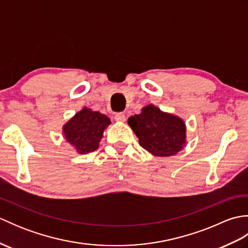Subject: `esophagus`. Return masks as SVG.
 <instances>
[{
  "instance_id": "obj_1",
  "label": "esophagus",
  "mask_w": 248,
  "mask_h": 248,
  "mask_svg": "<svg viewBox=\"0 0 248 248\" xmlns=\"http://www.w3.org/2000/svg\"><path fill=\"white\" fill-rule=\"evenodd\" d=\"M115 120L119 121V123H124L125 120V115L124 113H116L115 114Z\"/></svg>"
}]
</instances>
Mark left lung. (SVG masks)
I'll return each instance as SVG.
<instances>
[{
	"label": "left lung",
	"mask_w": 248,
	"mask_h": 248,
	"mask_svg": "<svg viewBox=\"0 0 248 248\" xmlns=\"http://www.w3.org/2000/svg\"><path fill=\"white\" fill-rule=\"evenodd\" d=\"M128 124L139 138V143L151 155L170 156L182 150L186 140V128L178 116L168 114L149 104Z\"/></svg>",
	"instance_id": "obj_1"
}]
</instances>
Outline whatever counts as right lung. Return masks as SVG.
<instances>
[{"label":"right lung","instance_id":"right-lung-1","mask_svg":"<svg viewBox=\"0 0 248 248\" xmlns=\"http://www.w3.org/2000/svg\"><path fill=\"white\" fill-rule=\"evenodd\" d=\"M110 124L107 116L84 108L62 127L66 140L75 147L80 155L98 149L104 130Z\"/></svg>","mask_w":248,"mask_h":248}]
</instances>
